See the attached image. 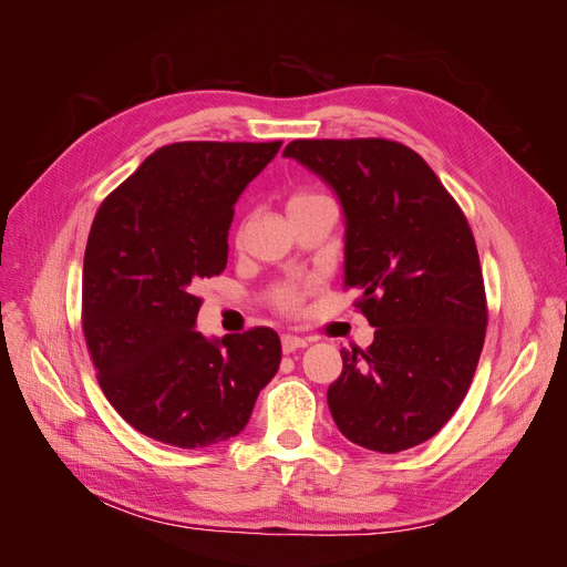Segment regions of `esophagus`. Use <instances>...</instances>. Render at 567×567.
Segmentation results:
<instances>
[{
	"instance_id": "1",
	"label": "esophagus",
	"mask_w": 567,
	"mask_h": 567,
	"mask_svg": "<svg viewBox=\"0 0 567 567\" xmlns=\"http://www.w3.org/2000/svg\"><path fill=\"white\" fill-rule=\"evenodd\" d=\"M307 346H310V340H307V338H298V336H293V333H286V336L281 338V348H284L286 354L296 352V350H300V348H307Z\"/></svg>"
}]
</instances>
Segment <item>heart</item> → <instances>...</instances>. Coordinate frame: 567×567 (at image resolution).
Instances as JSON below:
<instances>
[{"label": "heart", "instance_id": "obj_1", "mask_svg": "<svg viewBox=\"0 0 567 567\" xmlns=\"http://www.w3.org/2000/svg\"><path fill=\"white\" fill-rule=\"evenodd\" d=\"M312 198H317V196H315V194L300 192V194H296V196H290L288 208H296V205L307 203V200H312ZM302 293H305L302 286H298V284H286V286L279 288V296H277V298H279V302H281L284 307H296V305L302 300Z\"/></svg>", "mask_w": 567, "mask_h": 567}]
</instances>
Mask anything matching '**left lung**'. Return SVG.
Returning <instances> with one entry per match:
<instances>
[{
	"label": "left lung",
	"instance_id": "1",
	"mask_svg": "<svg viewBox=\"0 0 567 567\" xmlns=\"http://www.w3.org/2000/svg\"><path fill=\"white\" fill-rule=\"evenodd\" d=\"M333 188L346 217V286L373 342L340 350L329 388L338 431L394 454L431 440L466 398L487 305L466 217L427 163L388 140H298L284 148Z\"/></svg>",
	"mask_w": 567,
	"mask_h": 567
}]
</instances>
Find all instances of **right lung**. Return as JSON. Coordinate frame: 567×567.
<instances>
[{"mask_svg":"<svg viewBox=\"0 0 567 567\" xmlns=\"http://www.w3.org/2000/svg\"><path fill=\"white\" fill-rule=\"evenodd\" d=\"M281 148L182 142L101 203L84 250L82 329L99 385L132 427L173 447L225 442L248 425L281 362L271 329L196 331L194 286L225 271L234 203Z\"/></svg>","mask_w":567,"mask_h":567,"instance_id":"add662e5","label":"right lung"}]
</instances>
